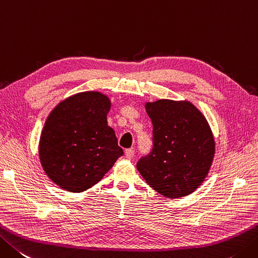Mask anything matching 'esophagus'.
<instances>
[{"label": "esophagus", "instance_id": "1", "mask_svg": "<svg viewBox=\"0 0 258 258\" xmlns=\"http://www.w3.org/2000/svg\"><path fill=\"white\" fill-rule=\"evenodd\" d=\"M125 156L126 158H127L128 160H131V159H133V156H134V150L133 149H127L125 151Z\"/></svg>", "mask_w": 258, "mask_h": 258}]
</instances>
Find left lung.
<instances>
[{
  "mask_svg": "<svg viewBox=\"0 0 258 258\" xmlns=\"http://www.w3.org/2000/svg\"><path fill=\"white\" fill-rule=\"evenodd\" d=\"M144 106L153 124V150L136 168L166 198L192 194L208 175L216 152L208 120L189 100L159 99Z\"/></svg>",
  "mask_w": 258,
  "mask_h": 258,
  "instance_id": "8db88e82",
  "label": "left lung"
}]
</instances>
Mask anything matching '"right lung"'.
<instances>
[{"mask_svg": "<svg viewBox=\"0 0 258 258\" xmlns=\"http://www.w3.org/2000/svg\"><path fill=\"white\" fill-rule=\"evenodd\" d=\"M112 102L100 92H82L62 99L45 119L39 159L53 183L83 192L103 179L123 150L107 124Z\"/></svg>", "mask_w": 258, "mask_h": 258, "instance_id": "right-lung-1", "label": "right lung"}]
</instances>
